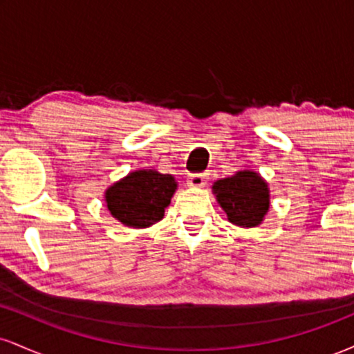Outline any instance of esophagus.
Wrapping results in <instances>:
<instances>
[{"instance_id":"obj_1","label":"esophagus","mask_w":354,"mask_h":354,"mask_svg":"<svg viewBox=\"0 0 354 354\" xmlns=\"http://www.w3.org/2000/svg\"><path fill=\"white\" fill-rule=\"evenodd\" d=\"M208 181V174L206 173H194L188 176V185L193 186V188H203Z\"/></svg>"}]
</instances>
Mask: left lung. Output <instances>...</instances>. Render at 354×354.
<instances>
[{
	"instance_id": "obj_1",
	"label": "left lung",
	"mask_w": 354,
	"mask_h": 354,
	"mask_svg": "<svg viewBox=\"0 0 354 354\" xmlns=\"http://www.w3.org/2000/svg\"><path fill=\"white\" fill-rule=\"evenodd\" d=\"M214 194L231 223L253 228L265 218L270 206L266 183L254 171H239L214 183Z\"/></svg>"
}]
</instances>
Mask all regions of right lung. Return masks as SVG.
Returning <instances> with one entry per match:
<instances>
[{"label": "right lung", "mask_w": 354, "mask_h": 354, "mask_svg": "<svg viewBox=\"0 0 354 354\" xmlns=\"http://www.w3.org/2000/svg\"><path fill=\"white\" fill-rule=\"evenodd\" d=\"M174 189L171 174L153 169L129 173L106 191L108 209L126 226L146 228L163 218Z\"/></svg>", "instance_id": "1"}]
</instances>
